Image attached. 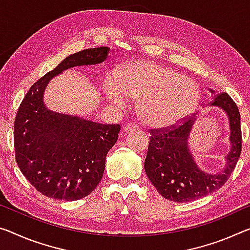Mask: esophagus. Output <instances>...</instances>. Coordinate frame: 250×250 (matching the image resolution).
I'll use <instances>...</instances> for the list:
<instances>
[{
	"label": "esophagus",
	"instance_id": "1",
	"mask_svg": "<svg viewBox=\"0 0 250 250\" xmlns=\"http://www.w3.org/2000/svg\"><path fill=\"white\" fill-rule=\"evenodd\" d=\"M136 130H138V126H137V125H134V124L126 125L124 128L125 132H132V131H136Z\"/></svg>",
	"mask_w": 250,
	"mask_h": 250
}]
</instances>
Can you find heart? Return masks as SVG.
Instances as JSON below:
<instances>
[{"mask_svg": "<svg viewBox=\"0 0 250 250\" xmlns=\"http://www.w3.org/2000/svg\"><path fill=\"white\" fill-rule=\"evenodd\" d=\"M104 90L114 104L125 106L126 98L137 101V113L146 125L167 128L196 108L199 89L191 79L151 61H134L108 75Z\"/></svg>", "mask_w": 250, "mask_h": 250, "instance_id": "heart-1", "label": "heart"}]
</instances>
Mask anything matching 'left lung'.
Masks as SVG:
<instances>
[{
  "label": "left lung",
  "instance_id": "8db88e82",
  "mask_svg": "<svg viewBox=\"0 0 250 250\" xmlns=\"http://www.w3.org/2000/svg\"><path fill=\"white\" fill-rule=\"evenodd\" d=\"M211 93L213 91L211 90ZM227 113L230 126V151L226 157V168L218 173L205 172L198 167L188 146V137L196 118L191 116L181 124L165 129H152L145 161L149 180L160 195L176 203L199 199L223 187L235 169L241 151L240 113L228 93L221 92L209 104Z\"/></svg>",
  "mask_w": 250,
  "mask_h": 250
}]
</instances>
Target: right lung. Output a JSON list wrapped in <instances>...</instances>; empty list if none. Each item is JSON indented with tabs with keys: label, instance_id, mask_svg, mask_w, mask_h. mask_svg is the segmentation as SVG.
Listing matches in <instances>:
<instances>
[{
	"label": "right lung",
	"instance_id": "obj_1",
	"mask_svg": "<svg viewBox=\"0 0 250 250\" xmlns=\"http://www.w3.org/2000/svg\"><path fill=\"white\" fill-rule=\"evenodd\" d=\"M110 49H86L65 58L27 91L14 121L15 159L21 172L46 197L78 200L96 189L105 157L118 140L119 125H102L49 110L43 92L62 71L104 62Z\"/></svg>",
	"mask_w": 250,
	"mask_h": 250
}]
</instances>
